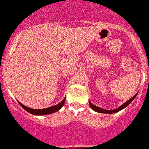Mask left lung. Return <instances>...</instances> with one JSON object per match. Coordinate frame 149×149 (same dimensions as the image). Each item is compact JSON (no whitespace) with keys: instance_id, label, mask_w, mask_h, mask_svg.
Returning a JSON list of instances; mask_svg holds the SVG:
<instances>
[{"instance_id":"left-lung-1","label":"left lung","mask_w":149,"mask_h":149,"mask_svg":"<svg viewBox=\"0 0 149 149\" xmlns=\"http://www.w3.org/2000/svg\"><path fill=\"white\" fill-rule=\"evenodd\" d=\"M136 95H137V93H136V94L134 95V96H133L132 98H131L129 100H128V101L126 102H125L124 104H123L120 107H119L118 108H116V109H114V110H105V109H103V108H100V107H97L96 106V105H94V104H93L91 102H89V104L90 106H91V108H92V109L93 110V111H96V112H98V113H116V112H118V111H121V110H123V108H125V107H127L128 105V104H130V103L131 102L133 101L135 99V97L136 96Z\"/></svg>"}]
</instances>
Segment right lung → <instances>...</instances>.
<instances>
[{
	"mask_svg": "<svg viewBox=\"0 0 149 149\" xmlns=\"http://www.w3.org/2000/svg\"><path fill=\"white\" fill-rule=\"evenodd\" d=\"M65 98L60 103H58V104H56V105H53L52 107H49V108H45V109H33V108H28V107L25 106L23 104H21L20 102H18V103L20 104L21 107L24 110H26L27 112H29V113L33 115H47V114H50V113H53L54 112L59 111L61 108L63 107L64 104H65Z\"/></svg>",
	"mask_w": 149,
	"mask_h": 149,
	"instance_id": "1",
	"label": "right lung"
}]
</instances>
